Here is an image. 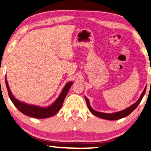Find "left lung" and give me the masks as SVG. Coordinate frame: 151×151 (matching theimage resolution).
I'll use <instances>...</instances> for the list:
<instances>
[{"label":"left lung","instance_id":"left-lung-1","mask_svg":"<svg viewBox=\"0 0 151 151\" xmlns=\"http://www.w3.org/2000/svg\"><path fill=\"white\" fill-rule=\"evenodd\" d=\"M146 89H147V87H145V89H144V91L142 93L140 98H139L138 101H137L136 102H135L134 104L130 106L129 107L127 108V109L125 110H123V111H119V112H114V113H104V112H98V111H95V110H93V109H92V108L91 107V106H90L89 101L88 100V98H87V97H85V100H86L87 107H88L89 111L91 112L92 114H93L94 115H96V116H98V117H100V118L106 119V120H111V121L118 120V119H122L123 117H125V116H128L130 113H132V112L136 109L137 106H138V104L140 103L142 99L144 96H145Z\"/></svg>","mask_w":151,"mask_h":151}]
</instances>
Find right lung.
Wrapping results in <instances>:
<instances>
[{"instance_id":"1","label":"right lung","mask_w":151,"mask_h":151,"mask_svg":"<svg viewBox=\"0 0 151 151\" xmlns=\"http://www.w3.org/2000/svg\"><path fill=\"white\" fill-rule=\"evenodd\" d=\"M5 83L6 89H7L9 96L12 101L13 104L15 106V107L19 110V111L25 114V115L31 116V117L37 118V119H45L48 118L50 116H52L57 113L60 111L62 106L63 103H64V99L68 93L71 85H73V82L67 83L65 85L62 91L59 96V97L57 98V100L53 102L52 104L47 107H40L35 105H30L24 103L23 102H20L19 100H17L11 93L9 89V86L8 85L7 80L5 77Z\"/></svg>"}]
</instances>
